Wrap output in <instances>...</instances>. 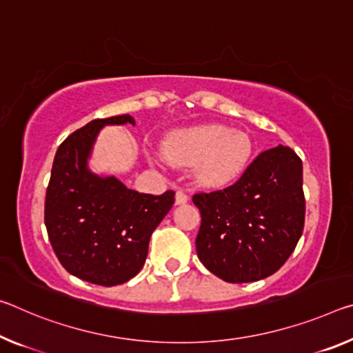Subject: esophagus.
Wrapping results in <instances>:
<instances>
[{"mask_svg": "<svg viewBox=\"0 0 353 353\" xmlns=\"http://www.w3.org/2000/svg\"><path fill=\"white\" fill-rule=\"evenodd\" d=\"M188 194L185 192H182V190H179L176 193V205H182V204H187L188 203Z\"/></svg>", "mask_w": 353, "mask_h": 353, "instance_id": "obj_1", "label": "esophagus"}]
</instances>
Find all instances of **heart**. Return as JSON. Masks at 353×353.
<instances>
[{"mask_svg": "<svg viewBox=\"0 0 353 353\" xmlns=\"http://www.w3.org/2000/svg\"><path fill=\"white\" fill-rule=\"evenodd\" d=\"M168 163L193 168V181L204 188L231 185L253 157L248 133L220 124L182 128L170 133L161 146Z\"/></svg>", "mask_w": 353, "mask_h": 353, "instance_id": "obj_1", "label": "heart"}]
</instances>
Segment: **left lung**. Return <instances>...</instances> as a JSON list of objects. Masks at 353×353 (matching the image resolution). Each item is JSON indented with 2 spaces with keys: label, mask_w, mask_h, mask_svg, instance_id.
Masks as SVG:
<instances>
[{
  "label": "left lung",
  "mask_w": 353,
  "mask_h": 353,
  "mask_svg": "<svg viewBox=\"0 0 353 353\" xmlns=\"http://www.w3.org/2000/svg\"><path fill=\"white\" fill-rule=\"evenodd\" d=\"M199 261L228 283H253L278 272L305 225L303 166L290 148L262 152L225 190L199 193Z\"/></svg>",
  "instance_id": "left-lung-1"
}]
</instances>
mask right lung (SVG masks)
Wrapping results in <instances>:
<instances>
[{
    "label": "right lung",
    "instance_id": "obj_1",
    "mask_svg": "<svg viewBox=\"0 0 353 353\" xmlns=\"http://www.w3.org/2000/svg\"><path fill=\"white\" fill-rule=\"evenodd\" d=\"M135 125L130 114L94 119L56 150L46 198L50 243L70 275L99 286H117L138 275L154 229L174 204L127 188L113 174L89 168L94 144L106 125Z\"/></svg>",
    "mask_w": 353,
    "mask_h": 353
}]
</instances>
